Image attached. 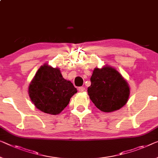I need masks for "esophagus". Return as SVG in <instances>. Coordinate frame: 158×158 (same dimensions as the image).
Listing matches in <instances>:
<instances>
[{
	"mask_svg": "<svg viewBox=\"0 0 158 158\" xmlns=\"http://www.w3.org/2000/svg\"><path fill=\"white\" fill-rule=\"evenodd\" d=\"M78 90H79V92H83V91L85 90V88H84V86H80L78 88Z\"/></svg>",
	"mask_w": 158,
	"mask_h": 158,
	"instance_id": "obj_1",
	"label": "esophagus"
}]
</instances>
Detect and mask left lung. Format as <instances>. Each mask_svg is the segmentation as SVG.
<instances>
[{
  "mask_svg": "<svg viewBox=\"0 0 158 158\" xmlns=\"http://www.w3.org/2000/svg\"><path fill=\"white\" fill-rule=\"evenodd\" d=\"M88 87L89 98L102 111L109 113L121 109L130 95L128 84L122 75L109 66L95 68Z\"/></svg>",
  "mask_w": 158,
  "mask_h": 158,
  "instance_id": "left-lung-1",
  "label": "left lung"
}]
</instances>
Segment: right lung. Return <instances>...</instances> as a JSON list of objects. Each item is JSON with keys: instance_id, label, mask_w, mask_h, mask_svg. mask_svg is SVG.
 <instances>
[{"instance_id": "obj_1", "label": "right lung", "mask_w": 158, "mask_h": 158, "mask_svg": "<svg viewBox=\"0 0 158 158\" xmlns=\"http://www.w3.org/2000/svg\"><path fill=\"white\" fill-rule=\"evenodd\" d=\"M77 92L72 82L63 78L60 69L48 64L37 70L28 87L30 98L37 109L52 115L62 112Z\"/></svg>"}]
</instances>
